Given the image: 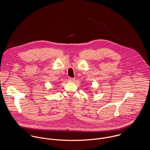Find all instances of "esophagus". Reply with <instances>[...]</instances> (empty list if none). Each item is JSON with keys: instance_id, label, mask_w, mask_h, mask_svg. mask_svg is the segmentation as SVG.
Instances as JSON below:
<instances>
[{"instance_id": "obj_1", "label": "esophagus", "mask_w": 150, "mask_h": 150, "mask_svg": "<svg viewBox=\"0 0 150 150\" xmlns=\"http://www.w3.org/2000/svg\"><path fill=\"white\" fill-rule=\"evenodd\" d=\"M69 81L70 82H74L75 81V78H69Z\"/></svg>"}]
</instances>
